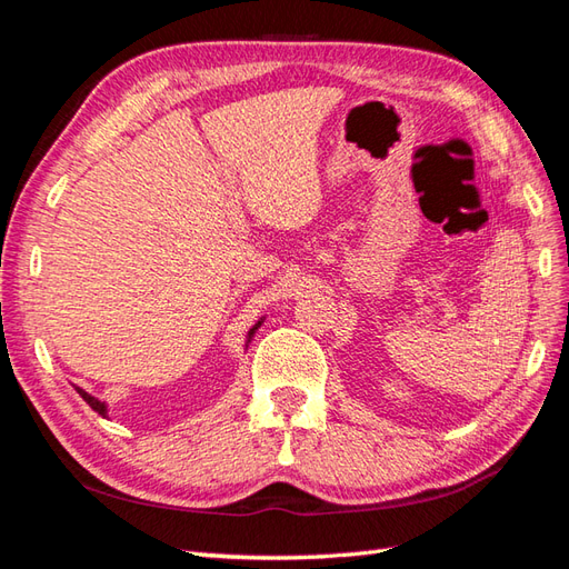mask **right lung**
Masks as SVG:
<instances>
[{
  "instance_id": "obj_1",
  "label": "right lung",
  "mask_w": 569,
  "mask_h": 569,
  "mask_svg": "<svg viewBox=\"0 0 569 569\" xmlns=\"http://www.w3.org/2000/svg\"><path fill=\"white\" fill-rule=\"evenodd\" d=\"M259 323H262V321H257V323H254V327H252V329H250V333H248V340H250V338H252V333H254V331H257V327H259ZM76 391H78V393H80V398H83V400H86V402H88V405H90V408H92V410H94V412H97V415H107V405H104V402H100V400H97V398H94V396H90V393H86V391H83V388H76Z\"/></svg>"
}]
</instances>
